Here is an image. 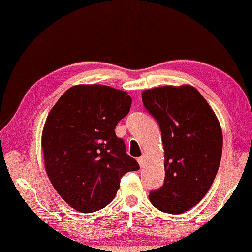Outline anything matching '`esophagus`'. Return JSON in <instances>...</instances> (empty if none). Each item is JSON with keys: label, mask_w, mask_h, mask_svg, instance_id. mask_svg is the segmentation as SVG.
<instances>
[{"label": "esophagus", "mask_w": 252, "mask_h": 252, "mask_svg": "<svg viewBox=\"0 0 252 252\" xmlns=\"http://www.w3.org/2000/svg\"><path fill=\"white\" fill-rule=\"evenodd\" d=\"M138 162H139L140 167H143V165H144V162H146V157H144V156L139 157V158H138Z\"/></svg>", "instance_id": "34e87169"}]
</instances>
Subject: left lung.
<instances>
[{
    "label": "left lung",
    "mask_w": 252,
    "mask_h": 252,
    "mask_svg": "<svg viewBox=\"0 0 252 252\" xmlns=\"http://www.w3.org/2000/svg\"><path fill=\"white\" fill-rule=\"evenodd\" d=\"M142 102L159 123L164 150V183L149 199L161 211L183 213L201 201L218 172L222 155L218 118L191 85L146 90Z\"/></svg>",
    "instance_id": "8db88e82"
}]
</instances>
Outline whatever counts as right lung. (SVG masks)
I'll use <instances>...</instances> for the list:
<instances>
[{
	"label": "right lung",
	"mask_w": 252,
	"mask_h": 252,
	"mask_svg": "<svg viewBox=\"0 0 252 252\" xmlns=\"http://www.w3.org/2000/svg\"><path fill=\"white\" fill-rule=\"evenodd\" d=\"M131 96L102 84L74 85L51 109L42 132L51 183L75 210L90 213L112 201L120 179L140 167L116 135Z\"/></svg>",
	"instance_id": "right-lung-1"
}]
</instances>
